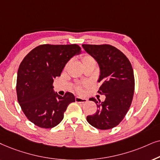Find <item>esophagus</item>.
<instances>
[{
    "instance_id": "1",
    "label": "esophagus",
    "mask_w": 160,
    "mask_h": 160,
    "mask_svg": "<svg viewBox=\"0 0 160 160\" xmlns=\"http://www.w3.org/2000/svg\"><path fill=\"white\" fill-rule=\"evenodd\" d=\"M75 102H78V103H85V102H87V99H85V98H80L77 97L75 98Z\"/></svg>"
}]
</instances>
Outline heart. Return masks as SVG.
<instances>
[{
    "mask_svg": "<svg viewBox=\"0 0 160 160\" xmlns=\"http://www.w3.org/2000/svg\"><path fill=\"white\" fill-rule=\"evenodd\" d=\"M81 61L83 67H86V66L90 65V64H94L96 63L95 59L93 58L92 56L88 54H84L82 55L81 57ZM76 91L78 92H81L82 91V86L80 85H78V86H76Z\"/></svg>",
    "mask_w": 160,
    "mask_h": 160,
    "instance_id": "heart-1",
    "label": "heart"
}]
</instances>
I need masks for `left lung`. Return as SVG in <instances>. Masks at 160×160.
Wrapping results in <instances>:
<instances>
[{
	"instance_id": "8db88e82",
	"label": "left lung",
	"mask_w": 160,
	"mask_h": 160,
	"mask_svg": "<svg viewBox=\"0 0 160 160\" xmlns=\"http://www.w3.org/2000/svg\"><path fill=\"white\" fill-rule=\"evenodd\" d=\"M82 48L97 61L100 68L98 93L105 95L100 102L95 98L97 110L87 116V121L95 128L105 130L116 127L123 120L132 102L135 77L130 61L123 53L110 44H82Z\"/></svg>"
}]
</instances>
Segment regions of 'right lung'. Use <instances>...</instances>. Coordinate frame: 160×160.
<instances>
[{
	"label": "right lung",
	"instance_id": "add662e5",
	"mask_svg": "<svg viewBox=\"0 0 160 160\" xmlns=\"http://www.w3.org/2000/svg\"><path fill=\"white\" fill-rule=\"evenodd\" d=\"M78 44H42L33 49L19 67L16 91L21 109L30 121L44 129L52 128L63 118L68 105L75 102L67 92H53V82L72 56L80 54Z\"/></svg>",
	"mask_w": 160,
	"mask_h": 160
}]
</instances>
